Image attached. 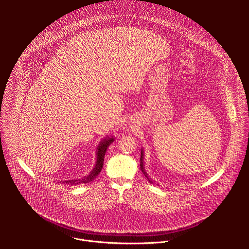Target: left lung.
<instances>
[{
	"label": "left lung",
	"instance_id": "left-lung-1",
	"mask_svg": "<svg viewBox=\"0 0 249 249\" xmlns=\"http://www.w3.org/2000/svg\"><path fill=\"white\" fill-rule=\"evenodd\" d=\"M143 158H144V152H143V148H141V158H140V169H141V171H142V174H143V176L146 178V179L148 180V182L149 183H153V181L149 178V177L147 176V174H146V172H145V170H144V162H143Z\"/></svg>",
	"mask_w": 249,
	"mask_h": 249
}]
</instances>
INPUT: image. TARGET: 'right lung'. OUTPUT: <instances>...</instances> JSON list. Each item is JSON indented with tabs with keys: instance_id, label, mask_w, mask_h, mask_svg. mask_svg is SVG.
Returning a JSON list of instances; mask_svg holds the SVG:
<instances>
[{
	"instance_id": "add662e5",
	"label": "right lung",
	"mask_w": 249,
	"mask_h": 249,
	"mask_svg": "<svg viewBox=\"0 0 249 249\" xmlns=\"http://www.w3.org/2000/svg\"><path fill=\"white\" fill-rule=\"evenodd\" d=\"M115 141L114 136H107L104 138L101 142H99L96 150V163L93 168V170L88 174L87 176L81 178H76V179H71V180H62L60 182L65 183V184H71V185H78L82 183H89L93 181L95 178L99 176L101 173L103 167H104V160H105V155L107 152V147Z\"/></svg>"
}]
</instances>
